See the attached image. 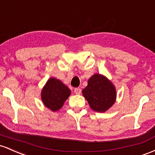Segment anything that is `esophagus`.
Here are the masks:
<instances>
[{
  "instance_id": "obj_1",
  "label": "esophagus",
  "mask_w": 155,
  "mask_h": 155,
  "mask_svg": "<svg viewBox=\"0 0 155 155\" xmlns=\"http://www.w3.org/2000/svg\"><path fill=\"white\" fill-rule=\"evenodd\" d=\"M74 93L76 94H80L81 93V88H74Z\"/></svg>"
}]
</instances>
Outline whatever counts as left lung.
Listing matches in <instances>:
<instances>
[{"instance_id":"1","label":"left lung","mask_w":155,"mask_h":155,"mask_svg":"<svg viewBox=\"0 0 155 155\" xmlns=\"http://www.w3.org/2000/svg\"><path fill=\"white\" fill-rule=\"evenodd\" d=\"M92 110L105 112L116 101V88L104 76L94 74L88 81V86L82 91Z\"/></svg>"}]
</instances>
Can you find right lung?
Returning <instances> with one entry per match:
<instances>
[{"label": "right lung", "mask_w": 155, "mask_h": 155, "mask_svg": "<svg viewBox=\"0 0 155 155\" xmlns=\"http://www.w3.org/2000/svg\"><path fill=\"white\" fill-rule=\"evenodd\" d=\"M71 94L70 89L59 80L51 78L41 91V100L47 107L53 111L59 110Z\"/></svg>", "instance_id": "obj_1"}]
</instances>
